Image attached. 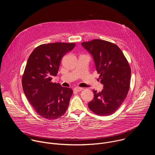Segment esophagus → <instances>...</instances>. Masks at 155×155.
I'll list each match as a JSON object with an SVG mask.
<instances>
[{
	"label": "esophagus",
	"instance_id": "esophagus-1",
	"mask_svg": "<svg viewBox=\"0 0 155 155\" xmlns=\"http://www.w3.org/2000/svg\"><path fill=\"white\" fill-rule=\"evenodd\" d=\"M74 90L75 91H76V92H80L81 90H83V88L82 87H74Z\"/></svg>",
	"mask_w": 155,
	"mask_h": 155
}]
</instances>
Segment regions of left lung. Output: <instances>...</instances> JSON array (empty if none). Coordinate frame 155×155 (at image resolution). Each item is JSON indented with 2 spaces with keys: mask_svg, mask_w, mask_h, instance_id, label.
<instances>
[{
  "mask_svg": "<svg viewBox=\"0 0 155 155\" xmlns=\"http://www.w3.org/2000/svg\"><path fill=\"white\" fill-rule=\"evenodd\" d=\"M93 58L96 71L104 84L101 92L93 90L94 97L88 107L97 115L113 114L127 96L131 71L120 48L114 43L94 39L81 43Z\"/></svg>",
  "mask_w": 155,
  "mask_h": 155,
  "instance_id": "obj_1",
  "label": "left lung"
}]
</instances>
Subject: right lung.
<instances>
[{
	"label": "right lung",
	"mask_w": 155,
	"mask_h": 155,
	"mask_svg": "<svg viewBox=\"0 0 155 155\" xmlns=\"http://www.w3.org/2000/svg\"><path fill=\"white\" fill-rule=\"evenodd\" d=\"M75 46L74 43L43 44L34 49L28 59L22 86L35 112L44 118L57 119L69 107L72 90L51 81L58 72L62 58Z\"/></svg>",
	"instance_id": "1"
}]
</instances>
